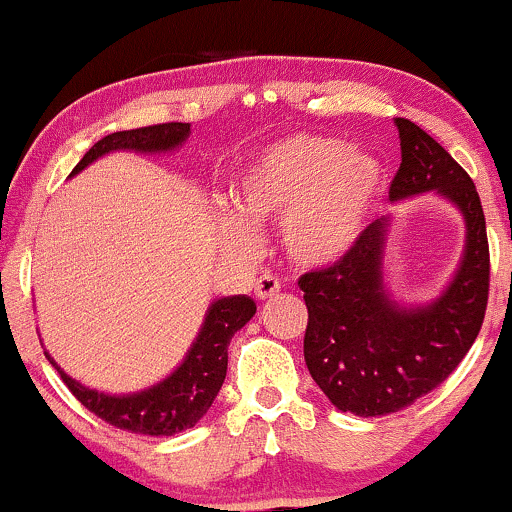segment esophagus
<instances>
[{"label":"esophagus","instance_id":"34e87169","mask_svg":"<svg viewBox=\"0 0 512 512\" xmlns=\"http://www.w3.org/2000/svg\"><path fill=\"white\" fill-rule=\"evenodd\" d=\"M281 291V284L279 279L272 274H262L260 279L255 281V298L257 301H272L274 296H279Z\"/></svg>","mask_w":512,"mask_h":512}]
</instances>
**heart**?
Instances as JSON below:
<instances>
[{"mask_svg":"<svg viewBox=\"0 0 512 512\" xmlns=\"http://www.w3.org/2000/svg\"><path fill=\"white\" fill-rule=\"evenodd\" d=\"M385 190V168L342 139L293 134L260 151L233 187L236 211L221 219V240L252 252L255 226L284 221L281 238L296 262L322 267L342 260L366 231Z\"/></svg>","mask_w":512,"mask_h":512,"instance_id":"1","label":"heart"}]
</instances>
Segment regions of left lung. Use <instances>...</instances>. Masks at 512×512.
<instances>
[{"label": "left lung", "mask_w": 512, "mask_h": 512, "mask_svg": "<svg viewBox=\"0 0 512 512\" xmlns=\"http://www.w3.org/2000/svg\"><path fill=\"white\" fill-rule=\"evenodd\" d=\"M402 163L390 202L436 192L460 211L464 250L433 301L404 305L385 284L392 216L375 219L349 255L298 279L308 330L305 366L339 411L385 416L428 395L460 366L481 330L489 301V240L472 178L436 139L395 117Z\"/></svg>", "instance_id": "8db88e82"}]
</instances>
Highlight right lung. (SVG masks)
Listing matches in <instances>:
<instances>
[{
  "label": "right lung",
  "mask_w": 512,
  "mask_h": 512,
  "mask_svg": "<svg viewBox=\"0 0 512 512\" xmlns=\"http://www.w3.org/2000/svg\"><path fill=\"white\" fill-rule=\"evenodd\" d=\"M187 137H190V122H166V125L113 132L86 151V156L76 163L69 178L115 151L149 156L170 154V151H178L187 142ZM255 313L257 305L250 296H223L211 301L195 342L190 344L178 366L158 383L144 387V390L127 392V395H110V392L86 387L64 373L50 356V351H45V356L57 368L72 395L103 421L122 428V431L144 433V436H175V433L195 426L214 404L223 380H226L228 344H231L233 334L243 330Z\"/></svg>",
  "instance_id": "obj_1"
}]
</instances>
